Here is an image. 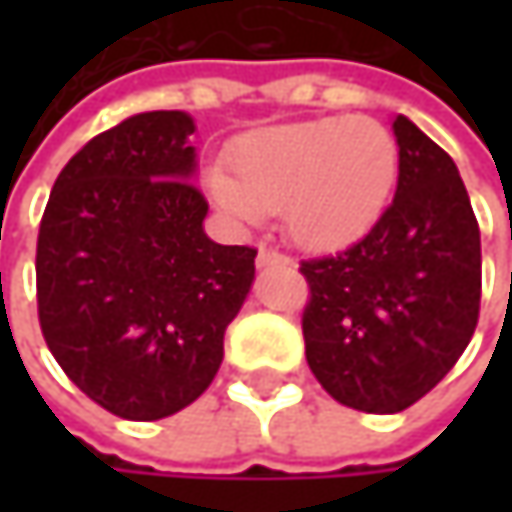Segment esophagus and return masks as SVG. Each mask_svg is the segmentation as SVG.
Masks as SVG:
<instances>
[{
  "mask_svg": "<svg viewBox=\"0 0 512 512\" xmlns=\"http://www.w3.org/2000/svg\"><path fill=\"white\" fill-rule=\"evenodd\" d=\"M275 263H290V257L281 255V252H272V249H260L257 252V269H269Z\"/></svg>",
  "mask_w": 512,
  "mask_h": 512,
  "instance_id": "34e87169",
  "label": "esophagus"
}]
</instances>
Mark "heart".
<instances>
[{
    "label": "heart",
    "mask_w": 512,
    "mask_h": 512,
    "mask_svg": "<svg viewBox=\"0 0 512 512\" xmlns=\"http://www.w3.org/2000/svg\"><path fill=\"white\" fill-rule=\"evenodd\" d=\"M231 170L207 168L216 207L252 228L281 210L302 249H338L373 228L391 201L400 148L385 124L335 115L246 133L231 148Z\"/></svg>",
    "instance_id": "b5f03b06"
}]
</instances>
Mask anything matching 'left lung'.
Instances as JSON below:
<instances>
[{
    "instance_id": "obj_1",
    "label": "left lung",
    "mask_w": 512,
    "mask_h": 512,
    "mask_svg": "<svg viewBox=\"0 0 512 512\" xmlns=\"http://www.w3.org/2000/svg\"><path fill=\"white\" fill-rule=\"evenodd\" d=\"M391 207L350 249L302 263L305 358L344 406L394 415L436 388L480 311V228L457 162L406 115L391 121Z\"/></svg>"
}]
</instances>
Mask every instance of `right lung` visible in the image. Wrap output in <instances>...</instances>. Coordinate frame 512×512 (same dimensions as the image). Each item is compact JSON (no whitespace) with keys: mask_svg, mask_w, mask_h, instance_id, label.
Returning <instances> with one entry per match:
<instances>
[{"mask_svg":"<svg viewBox=\"0 0 512 512\" xmlns=\"http://www.w3.org/2000/svg\"><path fill=\"white\" fill-rule=\"evenodd\" d=\"M189 112H139L94 136L50 192L38 314L61 370L94 403L159 421L213 382L255 249L207 237Z\"/></svg>","mask_w":512,"mask_h":512,"instance_id":"obj_1","label":"right lung"}]
</instances>
